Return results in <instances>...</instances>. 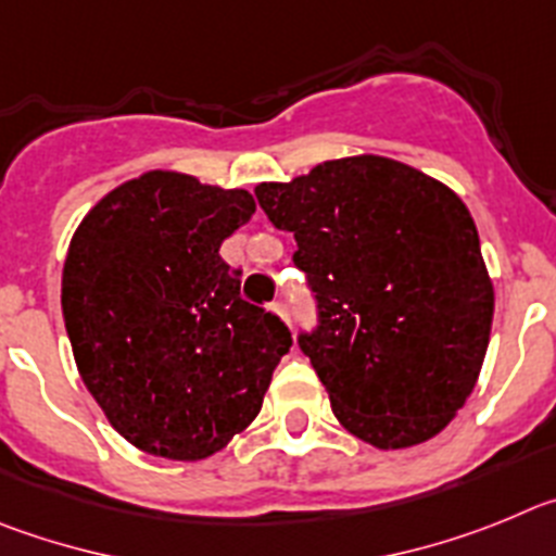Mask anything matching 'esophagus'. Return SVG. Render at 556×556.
Wrapping results in <instances>:
<instances>
[{
	"mask_svg": "<svg viewBox=\"0 0 556 556\" xmlns=\"http://www.w3.org/2000/svg\"><path fill=\"white\" fill-rule=\"evenodd\" d=\"M271 309L279 315V318H282V321H288V307H285L282 302H274Z\"/></svg>",
	"mask_w": 556,
	"mask_h": 556,
	"instance_id": "34e87169",
	"label": "esophagus"
}]
</instances>
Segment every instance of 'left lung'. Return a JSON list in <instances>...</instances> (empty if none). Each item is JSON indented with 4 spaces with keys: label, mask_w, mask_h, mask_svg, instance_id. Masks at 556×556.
<instances>
[{
    "label": "left lung",
    "mask_w": 556,
    "mask_h": 556,
    "mask_svg": "<svg viewBox=\"0 0 556 556\" xmlns=\"http://www.w3.org/2000/svg\"><path fill=\"white\" fill-rule=\"evenodd\" d=\"M254 197L296 238L321 313L299 346L340 427L382 452L443 432L482 371L496 304L463 199L382 154L327 160Z\"/></svg>",
    "instance_id": "8db88e82"
}]
</instances>
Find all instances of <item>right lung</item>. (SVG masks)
<instances>
[{"label":"right lung","mask_w":556,"mask_h":556,"mask_svg":"<svg viewBox=\"0 0 556 556\" xmlns=\"http://www.w3.org/2000/svg\"><path fill=\"white\" fill-rule=\"evenodd\" d=\"M254 210L243 188L154 168L104 193L74 229L60 285L74 363L141 452L207 459L263 407L290 332L243 302L218 254Z\"/></svg>","instance_id":"1"}]
</instances>
